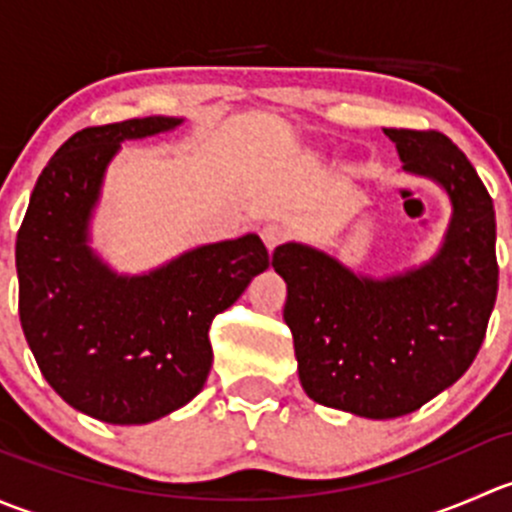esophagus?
I'll return each instance as SVG.
<instances>
[{
  "mask_svg": "<svg viewBox=\"0 0 512 512\" xmlns=\"http://www.w3.org/2000/svg\"><path fill=\"white\" fill-rule=\"evenodd\" d=\"M260 235H262V242H265L267 245V250H275V247H280L282 242L287 240L289 237V232H287V227L285 225H280V223H270V225H265L260 230Z\"/></svg>",
  "mask_w": 512,
  "mask_h": 512,
  "instance_id": "esophagus-1",
  "label": "esophagus"
}]
</instances>
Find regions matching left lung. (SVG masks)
Listing matches in <instances>:
<instances>
[{
    "mask_svg": "<svg viewBox=\"0 0 512 512\" xmlns=\"http://www.w3.org/2000/svg\"><path fill=\"white\" fill-rule=\"evenodd\" d=\"M401 168L446 190L451 223L436 255L389 277L285 242L272 267L287 282L285 322L302 389L317 404L406 416L456 384L485 339L495 294V210L471 160L438 131L384 128Z\"/></svg>",
    "mask_w": 512,
    "mask_h": 512,
    "instance_id": "8db88e82",
    "label": "left lung"
}]
</instances>
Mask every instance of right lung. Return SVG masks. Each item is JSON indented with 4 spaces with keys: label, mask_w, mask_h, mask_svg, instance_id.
<instances>
[{
    "label": "right lung",
    "mask_w": 512,
    "mask_h": 512,
    "mask_svg": "<svg viewBox=\"0 0 512 512\" xmlns=\"http://www.w3.org/2000/svg\"><path fill=\"white\" fill-rule=\"evenodd\" d=\"M148 116L74 133L41 170L17 235L19 319L41 374L69 406L138 426L203 391L210 324L270 267L255 232L118 275L89 245L108 163L123 141L173 131Z\"/></svg>",
    "instance_id": "1"
}]
</instances>
